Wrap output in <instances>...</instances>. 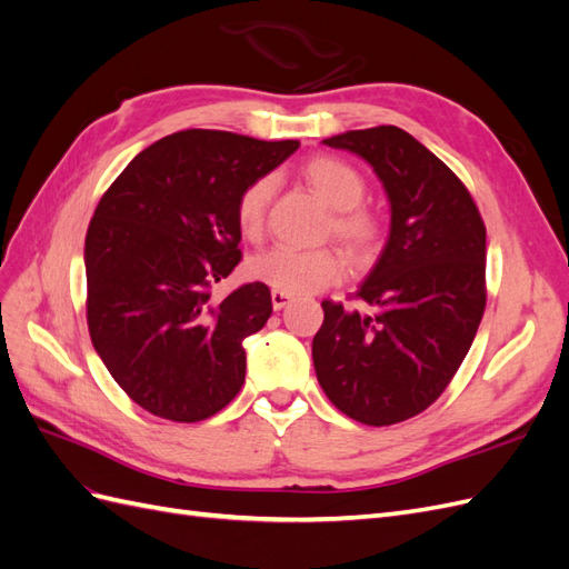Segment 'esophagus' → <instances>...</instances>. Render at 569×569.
Returning <instances> with one entry per match:
<instances>
[{
    "label": "esophagus",
    "instance_id": "obj_1",
    "mask_svg": "<svg viewBox=\"0 0 569 569\" xmlns=\"http://www.w3.org/2000/svg\"><path fill=\"white\" fill-rule=\"evenodd\" d=\"M270 299H272V308L274 311H280L289 301H295V295H289V291H280V289H272L270 291Z\"/></svg>",
    "mask_w": 569,
    "mask_h": 569
}]
</instances>
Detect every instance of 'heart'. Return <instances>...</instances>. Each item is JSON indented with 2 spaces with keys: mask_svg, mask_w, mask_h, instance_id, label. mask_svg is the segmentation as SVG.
Returning <instances> with one entry per match:
<instances>
[{
  "mask_svg": "<svg viewBox=\"0 0 569 569\" xmlns=\"http://www.w3.org/2000/svg\"><path fill=\"white\" fill-rule=\"evenodd\" d=\"M301 178L330 206L325 234L335 237L356 263H368L370 258H375L385 244L387 220L380 211L363 203L368 192L363 173L347 159L322 153V157H313L303 163ZM272 192L274 180L270 176H261L251 180L237 197V226L249 242L261 239L266 230ZM249 272L272 289L289 291V295H313V291L337 284L347 272V261L332 247H274L251 258Z\"/></svg>",
  "mask_w": 569,
  "mask_h": 569,
  "instance_id": "1",
  "label": "heart"
}]
</instances>
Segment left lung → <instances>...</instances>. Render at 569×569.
<instances>
[{"instance_id": "left-lung-1", "label": "left lung", "mask_w": 569, "mask_h": 569, "mask_svg": "<svg viewBox=\"0 0 569 569\" xmlns=\"http://www.w3.org/2000/svg\"><path fill=\"white\" fill-rule=\"evenodd\" d=\"M325 144L375 168L391 232L353 295L363 311L322 301L313 366L343 416L387 427L432 406L468 356L487 308V228L468 187L406 130H351Z\"/></svg>"}]
</instances>
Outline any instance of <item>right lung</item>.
Segmentation results:
<instances>
[{
	"label": "right lung",
	"mask_w": 569,
	"mask_h": 569,
	"mask_svg": "<svg viewBox=\"0 0 569 569\" xmlns=\"http://www.w3.org/2000/svg\"><path fill=\"white\" fill-rule=\"evenodd\" d=\"M297 140L182 130L153 142L101 194L84 237L88 330L118 387L147 412L199 422L244 385V339L272 313L270 289L213 284L242 261L234 206Z\"/></svg>",
	"instance_id": "add662e5"
}]
</instances>
